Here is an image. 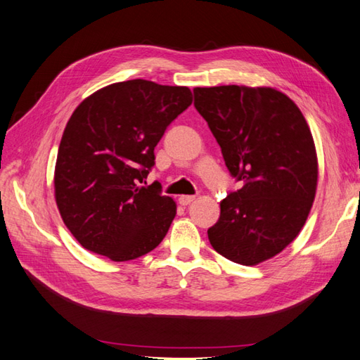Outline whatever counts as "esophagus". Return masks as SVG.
Here are the masks:
<instances>
[{
	"label": "esophagus",
	"mask_w": 360,
	"mask_h": 360,
	"mask_svg": "<svg viewBox=\"0 0 360 360\" xmlns=\"http://www.w3.org/2000/svg\"><path fill=\"white\" fill-rule=\"evenodd\" d=\"M179 204L181 205H188L190 202H193L195 200V196H190V195H182V196H179Z\"/></svg>",
	"instance_id": "esophagus-1"
}]
</instances>
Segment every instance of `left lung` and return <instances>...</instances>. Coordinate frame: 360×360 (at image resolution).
I'll list each match as a JSON object with an SVG mask.
<instances>
[{
	"label": "left lung",
	"instance_id": "8db88e82",
	"mask_svg": "<svg viewBox=\"0 0 360 360\" xmlns=\"http://www.w3.org/2000/svg\"><path fill=\"white\" fill-rule=\"evenodd\" d=\"M193 94L230 174L242 184L221 202L208 239L233 262H264L295 240L311 210L317 156L310 127L271 87H195Z\"/></svg>",
	"mask_w": 360,
	"mask_h": 360
}]
</instances>
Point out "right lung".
I'll use <instances>...</instances> for the list:
<instances>
[{
    "instance_id": "add662e5",
    "label": "right lung",
    "mask_w": 360,
    "mask_h": 360,
    "mask_svg": "<svg viewBox=\"0 0 360 360\" xmlns=\"http://www.w3.org/2000/svg\"><path fill=\"white\" fill-rule=\"evenodd\" d=\"M191 101L188 87L130 79L75 108L58 148L55 199L65 227L89 252L122 262L161 244L176 204L158 182L139 184L164 131Z\"/></svg>"
}]
</instances>
